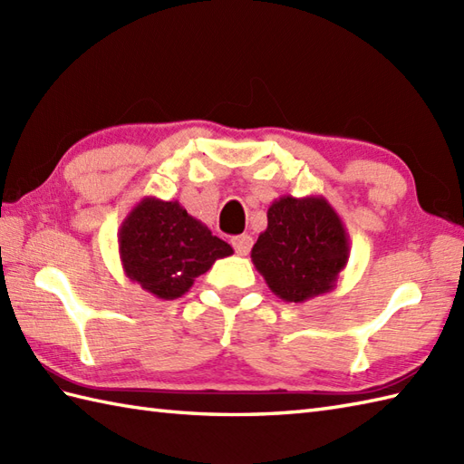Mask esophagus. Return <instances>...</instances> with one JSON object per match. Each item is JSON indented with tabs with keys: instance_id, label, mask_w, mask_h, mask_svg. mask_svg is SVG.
Returning a JSON list of instances; mask_svg holds the SVG:
<instances>
[{
	"instance_id": "34e87169",
	"label": "esophagus",
	"mask_w": 464,
	"mask_h": 464,
	"mask_svg": "<svg viewBox=\"0 0 464 464\" xmlns=\"http://www.w3.org/2000/svg\"><path fill=\"white\" fill-rule=\"evenodd\" d=\"M231 245H233V249L237 255H247L251 251L253 237H251V235H239V237L231 239Z\"/></svg>"
}]
</instances>
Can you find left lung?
I'll return each instance as SVG.
<instances>
[{"label": "left lung", "instance_id": "8db88e82", "mask_svg": "<svg viewBox=\"0 0 464 464\" xmlns=\"http://www.w3.org/2000/svg\"><path fill=\"white\" fill-rule=\"evenodd\" d=\"M349 253V233L323 195H283L269 205L251 261L279 299L304 303L337 287Z\"/></svg>", "mask_w": 464, "mask_h": 464}]
</instances>
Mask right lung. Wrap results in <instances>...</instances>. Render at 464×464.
I'll return each mask as SVG.
<instances>
[{"instance_id":"obj_1","label":"right lung","mask_w":464,"mask_h":464,"mask_svg":"<svg viewBox=\"0 0 464 464\" xmlns=\"http://www.w3.org/2000/svg\"><path fill=\"white\" fill-rule=\"evenodd\" d=\"M117 245L127 277L163 301L181 297L217 259L233 255L231 245L215 237L179 201L157 197H143L127 213Z\"/></svg>"}]
</instances>
